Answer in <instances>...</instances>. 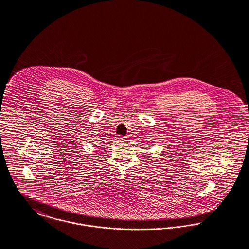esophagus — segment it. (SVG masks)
Returning a JSON list of instances; mask_svg holds the SVG:
<instances>
[{
    "label": "esophagus",
    "mask_w": 249,
    "mask_h": 249,
    "mask_svg": "<svg viewBox=\"0 0 249 249\" xmlns=\"http://www.w3.org/2000/svg\"><path fill=\"white\" fill-rule=\"evenodd\" d=\"M120 141L123 142H127V141H128V137H121V138H120Z\"/></svg>",
    "instance_id": "obj_1"
}]
</instances>
